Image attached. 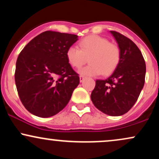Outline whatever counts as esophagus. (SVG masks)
<instances>
[{
    "label": "esophagus",
    "mask_w": 159,
    "mask_h": 159,
    "mask_svg": "<svg viewBox=\"0 0 159 159\" xmlns=\"http://www.w3.org/2000/svg\"><path fill=\"white\" fill-rule=\"evenodd\" d=\"M80 81H81V82H82V81H84V76L83 75H81V76H80Z\"/></svg>",
    "instance_id": "esophagus-1"
}]
</instances>
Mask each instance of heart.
<instances>
[{"instance_id":"heart-1","label":"heart","mask_w":159,"mask_h":159,"mask_svg":"<svg viewBox=\"0 0 159 159\" xmlns=\"http://www.w3.org/2000/svg\"><path fill=\"white\" fill-rule=\"evenodd\" d=\"M79 48L70 46L67 48L66 57L68 63L75 68H80L87 62L90 64L79 70L83 75H107L116 69L120 61V49L111 43L107 38L90 35L83 38L78 43Z\"/></svg>"}]
</instances>
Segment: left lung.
<instances>
[{
    "instance_id": "8db88e82",
    "label": "left lung",
    "mask_w": 159,
    "mask_h": 159,
    "mask_svg": "<svg viewBox=\"0 0 159 159\" xmlns=\"http://www.w3.org/2000/svg\"><path fill=\"white\" fill-rule=\"evenodd\" d=\"M120 49V61L112 75L96 80L91 100L104 114L121 116L132 108L145 82L146 63L140 49L126 36L111 30Z\"/></svg>"
}]
</instances>
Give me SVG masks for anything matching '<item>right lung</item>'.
Segmentation results:
<instances>
[{
	"mask_svg": "<svg viewBox=\"0 0 159 159\" xmlns=\"http://www.w3.org/2000/svg\"><path fill=\"white\" fill-rule=\"evenodd\" d=\"M78 36L45 31L30 40L18 57L15 81L25 108L39 117H50L63 110L79 84L78 75L66 52Z\"/></svg>",
	"mask_w": 159,
	"mask_h": 159,
	"instance_id": "add662e5",
	"label": "right lung"
}]
</instances>
